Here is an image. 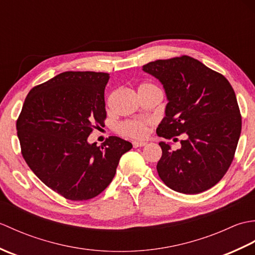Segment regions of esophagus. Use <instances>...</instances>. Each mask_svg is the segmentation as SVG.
<instances>
[{
  "mask_svg": "<svg viewBox=\"0 0 255 255\" xmlns=\"http://www.w3.org/2000/svg\"><path fill=\"white\" fill-rule=\"evenodd\" d=\"M133 148H139V147H145L147 145V142L144 141H133L132 142Z\"/></svg>",
  "mask_w": 255,
  "mask_h": 255,
  "instance_id": "1",
  "label": "esophagus"
}]
</instances>
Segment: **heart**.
I'll return each instance as SVG.
<instances>
[{"label": "heart", "instance_id": "obj_1", "mask_svg": "<svg viewBox=\"0 0 255 255\" xmlns=\"http://www.w3.org/2000/svg\"><path fill=\"white\" fill-rule=\"evenodd\" d=\"M148 88H155L153 84L151 83H142L140 84L139 90L148 89ZM150 119H143V118H137V119H129V121L123 122L118 125V131L124 136L130 137V138H144L148 133L149 126L151 125Z\"/></svg>", "mask_w": 255, "mask_h": 255}]
</instances>
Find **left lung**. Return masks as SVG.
I'll return each mask as SVG.
<instances>
[{"label":"left lung","mask_w":255,"mask_h":255,"mask_svg":"<svg viewBox=\"0 0 255 255\" xmlns=\"http://www.w3.org/2000/svg\"><path fill=\"white\" fill-rule=\"evenodd\" d=\"M142 70L159 79L169 100L158 136L174 141L185 137L175 151L159 143L160 178L178 193L207 191L228 171L240 138L242 121L234 89L223 74L189 56L155 60Z\"/></svg>","instance_id":"8db88e82"}]
</instances>
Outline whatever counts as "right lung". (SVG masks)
Instances as JSON below:
<instances>
[{"label":"right lung","instance_id":"add662e5","mask_svg":"<svg viewBox=\"0 0 255 255\" xmlns=\"http://www.w3.org/2000/svg\"><path fill=\"white\" fill-rule=\"evenodd\" d=\"M110 74L67 71L32 88L16 122L20 151L39 180L64 198L88 200L115 176L121 156L132 148L119 137L90 144L104 127V91Z\"/></svg>","mask_w":255,"mask_h":255}]
</instances>
